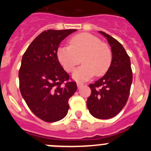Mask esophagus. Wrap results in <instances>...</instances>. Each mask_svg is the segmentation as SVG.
I'll use <instances>...</instances> for the list:
<instances>
[{
	"instance_id": "obj_1",
	"label": "esophagus",
	"mask_w": 151,
	"mask_h": 151,
	"mask_svg": "<svg viewBox=\"0 0 151 151\" xmlns=\"http://www.w3.org/2000/svg\"><path fill=\"white\" fill-rule=\"evenodd\" d=\"M84 85V84L81 82H77V86H78V88H80L81 87H82Z\"/></svg>"
}]
</instances>
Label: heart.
<instances>
[{
	"instance_id": "obj_1",
	"label": "heart",
	"mask_w": 151,
	"mask_h": 151,
	"mask_svg": "<svg viewBox=\"0 0 151 151\" xmlns=\"http://www.w3.org/2000/svg\"><path fill=\"white\" fill-rule=\"evenodd\" d=\"M57 59L68 73H73L82 62L74 78L87 80L94 74L97 76L104 75L110 69L113 54L110 47L101 42L99 38L89 33H80L69 39V45H61L57 52Z\"/></svg>"
}]
</instances>
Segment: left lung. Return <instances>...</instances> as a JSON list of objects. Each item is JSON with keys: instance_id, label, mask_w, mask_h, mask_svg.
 <instances>
[{"instance_id": "1", "label": "left lung", "mask_w": 151, "mask_h": 151, "mask_svg": "<svg viewBox=\"0 0 151 151\" xmlns=\"http://www.w3.org/2000/svg\"><path fill=\"white\" fill-rule=\"evenodd\" d=\"M106 37L112 49L113 59L110 69L101 78L90 84L91 93L87 106L93 116L108 119L116 116L127 103L132 82L130 58L116 39L100 31Z\"/></svg>"}]
</instances>
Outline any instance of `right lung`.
<instances>
[{
    "mask_svg": "<svg viewBox=\"0 0 151 151\" xmlns=\"http://www.w3.org/2000/svg\"><path fill=\"white\" fill-rule=\"evenodd\" d=\"M76 29L45 30L28 47L19 71V90L35 115L47 122L59 121L69 110V100L77 90L57 59L61 41Z\"/></svg>",
    "mask_w": 151,
    "mask_h": 151,
    "instance_id": "1",
    "label": "right lung"
}]
</instances>
